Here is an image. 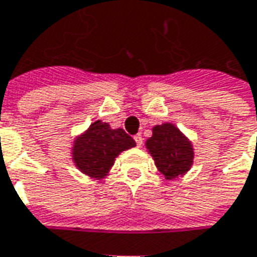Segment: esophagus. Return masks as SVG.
I'll return each instance as SVG.
<instances>
[{
	"instance_id": "1",
	"label": "esophagus",
	"mask_w": 257,
	"mask_h": 257,
	"mask_svg": "<svg viewBox=\"0 0 257 257\" xmlns=\"http://www.w3.org/2000/svg\"><path fill=\"white\" fill-rule=\"evenodd\" d=\"M134 139H135V142H136V145H138V146L141 147V146H142V143H143V138H142V135H141V134L135 135Z\"/></svg>"
}]
</instances>
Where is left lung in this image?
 Listing matches in <instances>:
<instances>
[{
	"label": "left lung",
	"instance_id": "obj_1",
	"mask_svg": "<svg viewBox=\"0 0 257 257\" xmlns=\"http://www.w3.org/2000/svg\"><path fill=\"white\" fill-rule=\"evenodd\" d=\"M146 147L167 179L177 178L191 168L193 161L191 142L172 123L154 126L153 136L147 139Z\"/></svg>",
	"mask_w": 257,
	"mask_h": 257
}]
</instances>
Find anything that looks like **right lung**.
Returning <instances> with one entry per match:
<instances>
[{"mask_svg":"<svg viewBox=\"0 0 257 257\" xmlns=\"http://www.w3.org/2000/svg\"><path fill=\"white\" fill-rule=\"evenodd\" d=\"M136 146L123 129H111L107 122L96 121L73 145V161L91 178H104L118 154Z\"/></svg>","mask_w":257,"mask_h":257,"instance_id":"obj_1","label":"right lung"}]
</instances>
